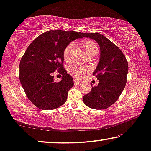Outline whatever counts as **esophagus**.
<instances>
[{
    "instance_id": "1",
    "label": "esophagus",
    "mask_w": 151,
    "mask_h": 151,
    "mask_svg": "<svg viewBox=\"0 0 151 151\" xmlns=\"http://www.w3.org/2000/svg\"><path fill=\"white\" fill-rule=\"evenodd\" d=\"M80 82H81V81H80V80H78V79H74V83L75 84H80Z\"/></svg>"
}]
</instances>
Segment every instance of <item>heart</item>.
Masks as SVG:
<instances>
[{"label":"heart","mask_w":151,"mask_h":151,"mask_svg":"<svg viewBox=\"0 0 151 151\" xmlns=\"http://www.w3.org/2000/svg\"><path fill=\"white\" fill-rule=\"evenodd\" d=\"M83 45L88 55L95 52H98V47L96 43L93 41H85ZM74 47H75V45L73 42H71L67 45L64 49L63 58L66 62H69L71 60L72 52H73ZM69 71L73 77L76 78H82L90 71V68L88 66L85 65H75L69 68Z\"/></svg>","instance_id":"b5f03b06"}]
</instances>
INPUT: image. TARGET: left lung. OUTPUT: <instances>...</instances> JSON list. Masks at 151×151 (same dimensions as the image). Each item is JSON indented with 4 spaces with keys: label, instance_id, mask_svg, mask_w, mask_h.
<instances>
[{
    "label": "left lung",
    "instance_id": "1",
    "mask_svg": "<svg viewBox=\"0 0 151 151\" xmlns=\"http://www.w3.org/2000/svg\"><path fill=\"white\" fill-rule=\"evenodd\" d=\"M82 36L96 40L100 48V60L93 73L97 86L83 96L84 103L93 109H105L116 102L127 83L128 62L116 45L98 33H84Z\"/></svg>",
    "mask_w": 151,
    "mask_h": 151
}]
</instances>
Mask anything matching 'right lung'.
I'll return each instance as SVG.
<instances>
[{
    "label": "right lung",
    "mask_w": 151,
    "mask_h": 151,
    "mask_svg": "<svg viewBox=\"0 0 151 151\" xmlns=\"http://www.w3.org/2000/svg\"><path fill=\"white\" fill-rule=\"evenodd\" d=\"M82 38L80 32L51 30L29 45L20 60L19 78L26 96L38 109L53 110L66 102L73 79L63 67V51L71 41ZM55 70L63 76L58 83L53 81Z\"/></svg>",
    "instance_id": "right-lung-1"
}]
</instances>
